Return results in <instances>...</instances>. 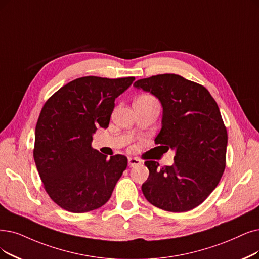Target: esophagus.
I'll list each match as a JSON object with an SVG mask.
<instances>
[{
    "label": "esophagus",
    "mask_w": 259,
    "mask_h": 259,
    "mask_svg": "<svg viewBox=\"0 0 259 259\" xmlns=\"http://www.w3.org/2000/svg\"><path fill=\"white\" fill-rule=\"evenodd\" d=\"M142 161L136 157H128V165L130 167H135V165L140 164Z\"/></svg>",
    "instance_id": "34e87169"
}]
</instances>
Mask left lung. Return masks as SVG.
Instances as JSON below:
<instances>
[{
	"label": "left lung",
	"mask_w": 259,
	"mask_h": 259,
	"mask_svg": "<svg viewBox=\"0 0 259 259\" xmlns=\"http://www.w3.org/2000/svg\"><path fill=\"white\" fill-rule=\"evenodd\" d=\"M134 87L161 103V130L155 143L175 151L172 165L144 162L150 174L142 184L143 195L163 210H191L214 190L225 169L227 132L219 107L204 86L178 74L138 79Z\"/></svg>",
	"instance_id": "8db88e82"
}]
</instances>
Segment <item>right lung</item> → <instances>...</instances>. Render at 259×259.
I'll use <instances>...</instances> for the list:
<instances>
[{
    "instance_id": "add662e5",
    "label": "right lung",
    "mask_w": 259,
    "mask_h": 259,
    "mask_svg": "<svg viewBox=\"0 0 259 259\" xmlns=\"http://www.w3.org/2000/svg\"><path fill=\"white\" fill-rule=\"evenodd\" d=\"M134 80L79 77L57 90L41 109L34 159L46 191L61 208L87 212L111 196L127 158L118 154L107 159L92 149V135L108 127L116 98Z\"/></svg>"
}]
</instances>
